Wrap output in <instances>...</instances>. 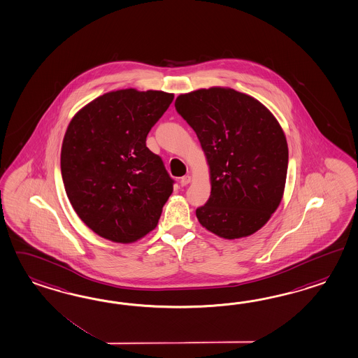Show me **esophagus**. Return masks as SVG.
I'll use <instances>...</instances> for the list:
<instances>
[{
    "instance_id": "1",
    "label": "esophagus",
    "mask_w": 358,
    "mask_h": 358,
    "mask_svg": "<svg viewBox=\"0 0 358 358\" xmlns=\"http://www.w3.org/2000/svg\"><path fill=\"white\" fill-rule=\"evenodd\" d=\"M191 183V176L189 175H185L183 178H180V185L185 187L188 184Z\"/></svg>"
}]
</instances>
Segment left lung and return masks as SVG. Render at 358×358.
<instances>
[{"label": "left lung", "instance_id": "left-lung-1", "mask_svg": "<svg viewBox=\"0 0 358 358\" xmlns=\"http://www.w3.org/2000/svg\"><path fill=\"white\" fill-rule=\"evenodd\" d=\"M175 109L196 132L210 166L211 193L196 209L220 238L252 235L270 220L285 191L288 147L273 114L226 88L180 94Z\"/></svg>", "mask_w": 358, "mask_h": 358}]
</instances>
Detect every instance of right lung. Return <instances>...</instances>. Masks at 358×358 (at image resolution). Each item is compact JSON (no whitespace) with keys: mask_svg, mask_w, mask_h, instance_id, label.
Instances as JSON below:
<instances>
[{"mask_svg":"<svg viewBox=\"0 0 358 358\" xmlns=\"http://www.w3.org/2000/svg\"><path fill=\"white\" fill-rule=\"evenodd\" d=\"M173 100L161 91L105 93L70 122L61 150L64 189L102 238L132 243L156 229L175 180L145 141Z\"/></svg>","mask_w":358,"mask_h":358,"instance_id":"add662e5","label":"right lung"}]
</instances>
